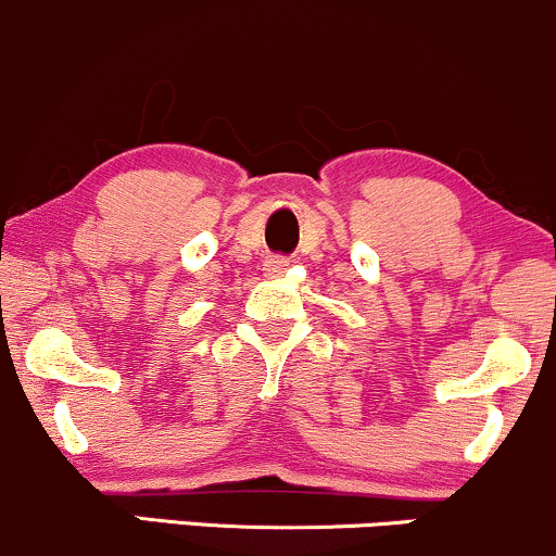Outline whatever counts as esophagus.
<instances>
[{"mask_svg":"<svg viewBox=\"0 0 556 556\" xmlns=\"http://www.w3.org/2000/svg\"><path fill=\"white\" fill-rule=\"evenodd\" d=\"M287 266H290V261H287L285 256H271V258H266L264 271L266 274H282Z\"/></svg>","mask_w":556,"mask_h":556,"instance_id":"34e87169","label":"esophagus"}]
</instances>
